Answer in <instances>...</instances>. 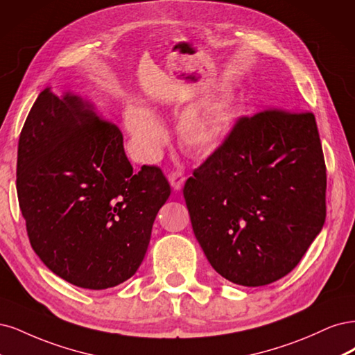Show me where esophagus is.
Returning <instances> with one entry per match:
<instances>
[{"label": "esophagus", "mask_w": 355, "mask_h": 355, "mask_svg": "<svg viewBox=\"0 0 355 355\" xmlns=\"http://www.w3.org/2000/svg\"><path fill=\"white\" fill-rule=\"evenodd\" d=\"M168 180L171 182V186L174 187V190H181L182 186H184L186 177H184V174L181 173V171L177 169V171H173V173L168 175Z\"/></svg>", "instance_id": "34e87169"}]
</instances>
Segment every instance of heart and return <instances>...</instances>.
Segmentation results:
<instances>
[{
	"label": "heart",
	"instance_id": "b5f03b06",
	"mask_svg": "<svg viewBox=\"0 0 355 355\" xmlns=\"http://www.w3.org/2000/svg\"><path fill=\"white\" fill-rule=\"evenodd\" d=\"M234 118V91L223 89L214 98L182 113L177 128L180 143L193 153L209 152L223 140ZM123 121L140 156H157L166 143V132L153 113L139 105H130L125 109Z\"/></svg>",
	"mask_w": 355,
	"mask_h": 355
}]
</instances>
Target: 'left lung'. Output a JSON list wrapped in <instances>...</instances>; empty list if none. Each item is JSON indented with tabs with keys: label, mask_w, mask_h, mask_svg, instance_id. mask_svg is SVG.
<instances>
[{
	"label": "left lung",
	"mask_w": 355,
	"mask_h": 355,
	"mask_svg": "<svg viewBox=\"0 0 355 355\" xmlns=\"http://www.w3.org/2000/svg\"><path fill=\"white\" fill-rule=\"evenodd\" d=\"M182 193L216 272L249 288L284 277L326 220V165L314 115L267 109L239 118Z\"/></svg>",
	"instance_id": "left-lung-1"
}]
</instances>
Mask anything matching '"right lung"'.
Instances as JSON below:
<instances>
[{"mask_svg": "<svg viewBox=\"0 0 355 355\" xmlns=\"http://www.w3.org/2000/svg\"><path fill=\"white\" fill-rule=\"evenodd\" d=\"M17 196L32 249L54 274L101 291L132 277L171 194L161 168L134 169L122 132L91 103L50 88L21 128Z\"/></svg>", "mask_w": 355, "mask_h": 355, "instance_id": "obj_1", "label": "right lung"}]
</instances>
